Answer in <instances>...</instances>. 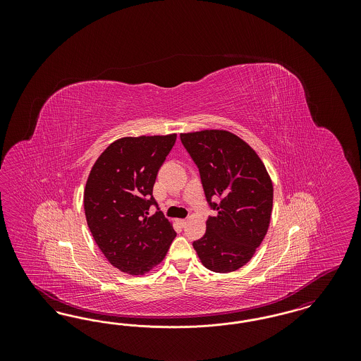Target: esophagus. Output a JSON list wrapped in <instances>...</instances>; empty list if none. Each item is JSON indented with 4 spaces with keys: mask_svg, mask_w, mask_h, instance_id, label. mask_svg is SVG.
Masks as SVG:
<instances>
[{
    "mask_svg": "<svg viewBox=\"0 0 361 361\" xmlns=\"http://www.w3.org/2000/svg\"><path fill=\"white\" fill-rule=\"evenodd\" d=\"M177 224H180L181 227H184L187 224V221L185 219H177Z\"/></svg>",
    "mask_w": 361,
    "mask_h": 361,
    "instance_id": "1",
    "label": "esophagus"
}]
</instances>
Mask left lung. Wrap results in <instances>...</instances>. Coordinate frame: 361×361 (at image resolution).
<instances>
[{"mask_svg": "<svg viewBox=\"0 0 361 361\" xmlns=\"http://www.w3.org/2000/svg\"><path fill=\"white\" fill-rule=\"evenodd\" d=\"M199 169L207 203L206 234L193 240L203 265L212 272L240 269L264 240L271 222L274 187L262 161L240 137L224 130L180 135Z\"/></svg>", "mask_w": 361, "mask_h": 361, "instance_id": "1", "label": "left lung"}]
</instances>
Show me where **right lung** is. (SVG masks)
<instances>
[{"instance_id": "1", "label": "right lung", "mask_w": 361, "mask_h": 361, "mask_svg": "<svg viewBox=\"0 0 361 361\" xmlns=\"http://www.w3.org/2000/svg\"><path fill=\"white\" fill-rule=\"evenodd\" d=\"M176 137L118 139L97 158L87 177L86 222L104 256L121 272H149L166 256L176 237L153 196L157 174ZM152 205L157 211L147 217Z\"/></svg>"}]
</instances>
